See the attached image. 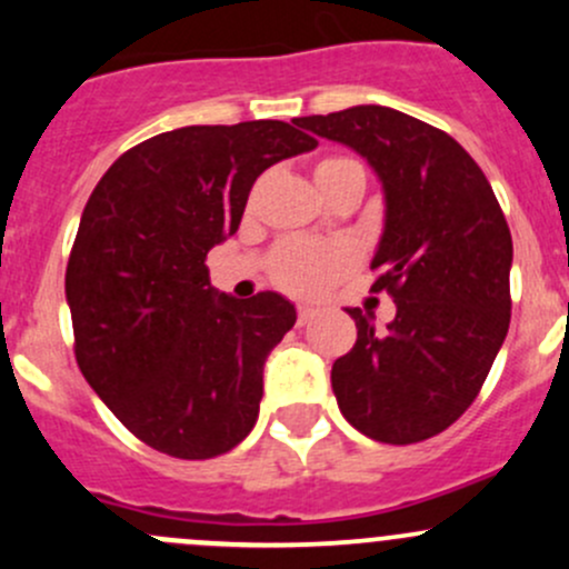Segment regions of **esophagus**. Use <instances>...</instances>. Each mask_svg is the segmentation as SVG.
<instances>
[{
	"instance_id": "34e87169",
	"label": "esophagus",
	"mask_w": 569,
	"mask_h": 569,
	"mask_svg": "<svg viewBox=\"0 0 569 569\" xmlns=\"http://www.w3.org/2000/svg\"><path fill=\"white\" fill-rule=\"evenodd\" d=\"M313 317H317V311H313L311 306H300V311H297V325H308Z\"/></svg>"
}]
</instances>
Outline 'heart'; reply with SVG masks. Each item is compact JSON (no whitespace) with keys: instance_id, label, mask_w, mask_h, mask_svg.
<instances>
[{"instance_id":"obj_1","label":"heart","mask_w":569,"mask_h":569,"mask_svg":"<svg viewBox=\"0 0 569 569\" xmlns=\"http://www.w3.org/2000/svg\"><path fill=\"white\" fill-rule=\"evenodd\" d=\"M355 176L363 181V168L355 159L330 157L313 168L319 189ZM355 263V250L347 242H286L272 258V278L291 295H319Z\"/></svg>"}]
</instances>
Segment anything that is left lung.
<instances>
[{
    "label": "left lung",
    "mask_w": 569,
    "mask_h": 569,
    "mask_svg": "<svg viewBox=\"0 0 569 569\" xmlns=\"http://www.w3.org/2000/svg\"><path fill=\"white\" fill-rule=\"evenodd\" d=\"M295 123L363 157L386 203L371 291L393 297L396 317L377 330L349 308L358 341L332 363L338 407L380 443L432 438L468 410L507 338L512 233L501 206L455 137L399 109L360 104Z\"/></svg>",
    "instance_id": "1"
}]
</instances>
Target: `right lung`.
<instances>
[{
  "label": "right lung",
  "mask_w": 569,
  "mask_h": 569,
  "mask_svg": "<svg viewBox=\"0 0 569 569\" xmlns=\"http://www.w3.org/2000/svg\"><path fill=\"white\" fill-rule=\"evenodd\" d=\"M317 140L283 120L183 126L126 151L96 183L66 269L77 363L142 443L209 460L256 427L263 363L295 327L278 291L209 283L252 181Z\"/></svg>",
  "instance_id": "add662e5"
}]
</instances>
